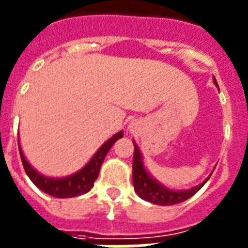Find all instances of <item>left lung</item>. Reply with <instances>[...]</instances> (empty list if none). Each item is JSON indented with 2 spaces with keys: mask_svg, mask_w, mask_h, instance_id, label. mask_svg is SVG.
<instances>
[{
  "mask_svg": "<svg viewBox=\"0 0 248 248\" xmlns=\"http://www.w3.org/2000/svg\"><path fill=\"white\" fill-rule=\"evenodd\" d=\"M214 82L217 85L216 78H214ZM218 88V86H217ZM134 145V155H133V186L136 193L140 198L145 199L147 202L154 203L158 206H172V204H177V203L185 202L186 199L193 197L194 194L199 191L208 178L211 177V173L208 177L199 185L194 186L191 189L187 190H172L167 187L163 184L155 180L151 176L147 170H146L145 163H143V156H142L141 151L133 141Z\"/></svg>",
  "mask_w": 248,
  "mask_h": 248,
  "instance_id": "obj_1",
  "label": "left lung"
}]
</instances>
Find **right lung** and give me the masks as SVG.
I'll return each instance as SVG.
<instances>
[{
	"mask_svg": "<svg viewBox=\"0 0 248 248\" xmlns=\"http://www.w3.org/2000/svg\"><path fill=\"white\" fill-rule=\"evenodd\" d=\"M122 137L123 130H120V132H118L116 134H114L112 137L108 138V140L98 149L97 153L93 155V158L90 159L89 162L86 163L81 170H78V172H75V173L70 174V176H66V177L61 178L47 177V176H44V174H41L40 172H37V170H34L33 167L28 163V160H27L24 154H23L19 138L18 145L23 167H24V170H26L27 176L30 177L31 181L33 182L38 189L42 190L44 193L49 194L51 197L72 198L88 193V191L93 187L94 181L98 178L99 170H101V166H102L103 160L106 158L107 153L110 151V149L112 147V145H114L115 142Z\"/></svg>",
	"mask_w": 248,
	"mask_h": 248,
	"instance_id": "right-lung-1",
	"label": "right lung"
}]
</instances>
